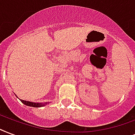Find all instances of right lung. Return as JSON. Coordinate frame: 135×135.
<instances>
[{
    "label": "right lung",
    "instance_id": "right-lung-1",
    "mask_svg": "<svg viewBox=\"0 0 135 135\" xmlns=\"http://www.w3.org/2000/svg\"><path fill=\"white\" fill-rule=\"evenodd\" d=\"M20 100V101L22 102L23 104H25V105H27V106L30 107H34V108H40V107H43L45 105H47V104H49V103H33V102L30 101H26V100Z\"/></svg>",
    "mask_w": 135,
    "mask_h": 135
}]
</instances>
